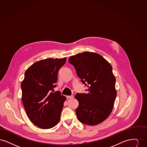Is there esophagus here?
Returning <instances> with one entry per match:
<instances>
[{
  "label": "esophagus",
  "instance_id": "1",
  "mask_svg": "<svg viewBox=\"0 0 147 147\" xmlns=\"http://www.w3.org/2000/svg\"><path fill=\"white\" fill-rule=\"evenodd\" d=\"M74 97V96L73 95H71V96H66V98H68V99H69V98H73Z\"/></svg>",
  "mask_w": 147,
  "mask_h": 147
}]
</instances>
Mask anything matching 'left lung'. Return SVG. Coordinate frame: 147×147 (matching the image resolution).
Instances as JSON below:
<instances>
[{
  "mask_svg": "<svg viewBox=\"0 0 147 147\" xmlns=\"http://www.w3.org/2000/svg\"><path fill=\"white\" fill-rule=\"evenodd\" d=\"M69 62L88 86L87 94L77 93L75 96L79 102L77 119L87 125H98L111 114L117 95L112 66L102 56L90 52L71 56Z\"/></svg>",
  "mask_w": 147,
  "mask_h": 147,
  "instance_id": "obj_1",
  "label": "left lung"
}]
</instances>
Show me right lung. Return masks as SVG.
<instances>
[{"instance_id":"add662e5","label":"right lung","mask_w":147,"mask_h":147,"mask_svg":"<svg viewBox=\"0 0 147 147\" xmlns=\"http://www.w3.org/2000/svg\"><path fill=\"white\" fill-rule=\"evenodd\" d=\"M67 58H47L32 64L21 83L22 100L30 121L42 129L57 125L66 98L54 92L58 73Z\"/></svg>"}]
</instances>
